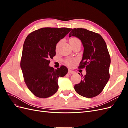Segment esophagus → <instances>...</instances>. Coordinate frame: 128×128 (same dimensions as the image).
Wrapping results in <instances>:
<instances>
[{
	"label": "esophagus",
	"mask_w": 128,
	"mask_h": 128,
	"mask_svg": "<svg viewBox=\"0 0 128 128\" xmlns=\"http://www.w3.org/2000/svg\"><path fill=\"white\" fill-rule=\"evenodd\" d=\"M68 74H74L75 72H74V71H72V70L71 69H68Z\"/></svg>",
	"instance_id": "34e87169"
}]
</instances>
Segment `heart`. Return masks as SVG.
<instances>
[{
    "label": "heart",
    "mask_w": 128,
    "mask_h": 128,
    "mask_svg": "<svg viewBox=\"0 0 128 128\" xmlns=\"http://www.w3.org/2000/svg\"><path fill=\"white\" fill-rule=\"evenodd\" d=\"M69 42H70V44H75V43H77V42H80V40L76 37H72V38H70V40H69ZM60 44H61V42H58V44H56V50H58ZM73 61L74 60L72 59H68L66 61V63L68 64H71L73 62Z\"/></svg>",
    "instance_id": "b5f03b06"
}]
</instances>
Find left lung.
<instances>
[{
	"label": "left lung",
	"instance_id": "obj_1",
	"mask_svg": "<svg viewBox=\"0 0 128 128\" xmlns=\"http://www.w3.org/2000/svg\"><path fill=\"white\" fill-rule=\"evenodd\" d=\"M72 36L82 42L84 51L79 68H86V72L80 82L75 85V90L84 97H94L102 92L110 77V58L106 44L99 34L86 29H72Z\"/></svg>",
	"mask_w": 128,
	"mask_h": 128
}]
</instances>
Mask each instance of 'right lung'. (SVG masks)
<instances>
[{"label": "right lung", "instance_id": "right-lung-1", "mask_svg": "<svg viewBox=\"0 0 128 128\" xmlns=\"http://www.w3.org/2000/svg\"><path fill=\"white\" fill-rule=\"evenodd\" d=\"M67 28H42L30 33L23 46L21 68L29 90L37 97L46 98L56 92L58 78L68 72L64 66L54 69L49 59L56 56L57 43L70 32Z\"/></svg>", "mask_w": 128, "mask_h": 128}]
</instances>
